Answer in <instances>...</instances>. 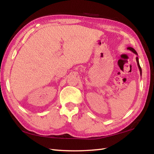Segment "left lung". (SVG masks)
<instances>
[{"instance_id": "1", "label": "left lung", "mask_w": 154, "mask_h": 154, "mask_svg": "<svg viewBox=\"0 0 154 154\" xmlns=\"http://www.w3.org/2000/svg\"><path fill=\"white\" fill-rule=\"evenodd\" d=\"M127 50H130L131 51H132L134 54H136V55H138V54H137V52H136V51L134 50V49L133 48H131V47H128L127 48ZM136 61H137V64H138V68H139V70H140V75H141L142 76V69H141V67H140V63H139V60H138V57H136Z\"/></svg>"}]
</instances>
